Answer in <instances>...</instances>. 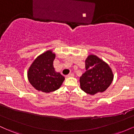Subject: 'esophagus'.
<instances>
[{
  "label": "esophagus",
  "instance_id": "1",
  "mask_svg": "<svg viewBox=\"0 0 134 134\" xmlns=\"http://www.w3.org/2000/svg\"><path fill=\"white\" fill-rule=\"evenodd\" d=\"M74 74H69L67 75L65 77H74Z\"/></svg>",
  "mask_w": 134,
  "mask_h": 134
}]
</instances>
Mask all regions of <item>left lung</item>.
Listing matches in <instances>:
<instances>
[{"mask_svg":"<svg viewBox=\"0 0 134 134\" xmlns=\"http://www.w3.org/2000/svg\"><path fill=\"white\" fill-rule=\"evenodd\" d=\"M85 63L86 71L79 80L81 90L91 95L104 91L113 81L111 69L107 64L94 55L88 56Z\"/></svg>","mask_w":134,"mask_h":134,"instance_id":"8db88e82","label":"left lung"}]
</instances>
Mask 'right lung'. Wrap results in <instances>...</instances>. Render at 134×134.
<instances>
[{"mask_svg":"<svg viewBox=\"0 0 134 134\" xmlns=\"http://www.w3.org/2000/svg\"><path fill=\"white\" fill-rule=\"evenodd\" d=\"M55 55L49 50L38 57L30 66L27 77L36 90L50 93L58 90L62 85L65 77L55 71Z\"/></svg>","mask_w":134,"mask_h":134,"instance_id":"right-lung-1","label":"right lung"}]
</instances>
